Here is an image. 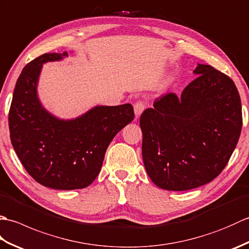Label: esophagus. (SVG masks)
<instances>
[{"label":"esophagus","mask_w":249,"mask_h":249,"mask_svg":"<svg viewBox=\"0 0 249 249\" xmlns=\"http://www.w3.org/2000/svg\"><path fill=\"white\" fill-rule=\"evenodd\" d=\"M145 109V104L142 100H138L135 105H134V110H135V114L136 118H139L140 114L143 112V110Z\"/></svg>","instance_id":"esophagus-1"}]
</instances>
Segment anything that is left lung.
<instances>
[{"instance_id": "left-lung-1", "label": "left lung", "mask_w": 249, "mask_h": 249, "mask_svg": "<svg viewBox=\"0 0 249 249\" xmlns=\"http://www.w3.org/2000/svg\"><path fill=\"white\" fill-rule=\"evenodd\" d=\"M181 96L168 93L140 116L142 157L153 183L167 190L204 185L224 170L239 141L243 119L233 80L198 64Z\"/></svg>"}]
</instances>
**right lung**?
Segmentation results:
<instances>
[{"label":"right lung","instance_id":"right-lung-1","mask_svg":"<svg viewBox=\"0 0 249 249\" xmlns=\"http://www.w3.org/2000/svg\"><path fill=\"white\" fill-rule=\"evenodd\" d=\"M63 55L45 53L24 66L16 83L8 125L14 150L26 172L46 187L71 190L93 183L111 140L135 113L130 104L99 106L71 121L47 112L37 98V80L43 63Z\"/></svg>","mask_w":249,"mask_h":249}]
</instances>
